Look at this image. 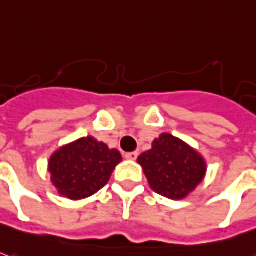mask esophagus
<instances>
[{"instance_id":"esophagus-1","label":"esophagus","mask_w":256,"mask_h":256,"mask_svg":"<svg viewBox=\"0 0 256 256\" xmlns=\"http://www.w3.org/2000/svg\"><path fill=\"white\" fill-rule=\"evenodd\" d=\"M126 160H132V161H134V160H137V157H138V152L137 151H133V152H128L126 156Z\"/></svg>"}]
</instances>
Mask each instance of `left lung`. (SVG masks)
<instances>
[{"instance_id": "8db88e82", "label": "left lung", "mask_w": 256, "mask_h": 256, "mask_svg": "<svg viewBox=\"0 0 256 256\" xmlns=\"http://www.w3.org/2000/svg\"><path fill=\"white\" fill-rule=\"evenodd\" d=\"M151 189L168 199H184L206 175V161L186 142L162 133L137 158Z\"/></svg>"}]
</instances>
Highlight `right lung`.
<instances>
[{
  "label": "right lung",
  "mask_w": 256,
  "mask_h": 256,
  "mask_svg": "<svg viewBox=\"0 0 256 256\" xmlns=\"http://www.w3.org/2000/svg\"><path fill=\"white\" fill-rule=\"evenodd\" d=\"M120 161L116 148L88 136L56 151L48 160V172L58 194L80 200L105 186Z\"/></svg>",
  "instance_id": "obj_1"
}]
</instances>
